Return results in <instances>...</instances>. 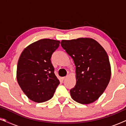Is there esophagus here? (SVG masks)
Segmentation results:
<instances>
[{
	"label": "esophagus",
	"mask_w": 126,
	"mask_h": 126,
	"mask_svg": "<svg viewBox=\"0 0 126 126\" xmlns=\"http://www.w3.org/2000/svg\"><path fill=\"white\" fill-rule=\"evenodd\" d=\"M68 77H69V75H66L65 77H62V79H63V80H65V79H66V78H68Z\"/></svg>",
	"instance_id": "esophagus-1"
}]
</instances>
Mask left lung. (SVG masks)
I'll return each mask as SVG.
<instances>
[{"mask_svg": "<svg viewBox=\"0 0 126 126\" xmlns=\"http://www.w3.org/2000/svg\"><path fill=\"white\" fill-rule=\"evenodd\" d=\"M61 45L76 66V84L70 91L72 98L82 104L94 103L103 94L111 79L107 53L90 38L62 40Z\"/></svg>", "mask_w": 126, "mask_h": 126, "instance_id": "obj_1", "label": "left lung"}]
</instances>
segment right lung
Wrapping results in <instances>:
<instances>
[{"label":"right lung","instance_id":"right-lung-1","mask_svg":"<svg viewBox=\"0 0 126 126\" xmlns=\"http://www.w3.org/2000/svg\"><path fill=\"white\" fill-rule=\"evenodd\" d=\"M60 43L54 39H40L27 46L19 58L17 81L24 94L34 102L51 99L59 85L50 58Z\"/></svg>","mask_w":126,"mask_h":126}]
</instances>
